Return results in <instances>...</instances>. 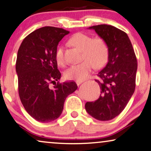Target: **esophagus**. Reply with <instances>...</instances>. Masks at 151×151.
<instances>
[{
    "label": "esophagus",
    "instance_id": "obj_1",
    "mask_svg": "<svg viewBox=\"0 0 151 151\" xmlns=\"http://www.w3.org/2000/svg\"><path fill=\"white\" fill-rule=\"evenodd\" d=\"M83 81H83V80H77V81H76V83L77 85H79L80 84H81Z\"/></svg>",
    "mask_w": 151,
    "mask_h": 151
}]
</instances>
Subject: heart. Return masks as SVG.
<instances>
[{"mask_svg":"<svg viewBox=\"0 0 151 151\" xmlns=\"http://www.w3.org/2000/svg\"><path fill=\"white\" fill-rule=\"evenodd\" d=\"M69 42L83 51L82 59L85 61L70 66L64 73L66 79L83 80L89 75L94 67L101 68L106 64L109 58V46L103 38L97 37L92 39L88 35L78 32L70 39ZM55 60L58 64H64V49L62 46L57 49Z\"/></svg>","mask_w":151,"mask_h":151,"instance_id":"heart-1","label":"heart"}]
</instances>
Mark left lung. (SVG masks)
<instances>
[{"label": "left lung", "instance_id": "obj_1", "mask_svg": "<svg viewBox=\"0 0 151 151\" xmlns=\"http://www.w3.org/2000/svg\"><path fill=\"white\" fill-rule=\"evenodd\" d=\"M96 31L109 46L108 63L98 73L101 94L95 102H87L85 110L99 121H109L118 116L132 98L136 87L137 60L127 34L106 24L88 28Z\"/></svg>", "mask_w": 151, "mask_h": 151}]
</instances>
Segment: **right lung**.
<instances>
[{"instance_id": "obj_1", "label": "right lung", "mask_w": 151, "mask_h": 151, "mask_svg": "<svg viewBox=\"0 0 151 151\" xmlns=\"http://www.w3.org/2000/svg\"><path fill=\"white\" fill-rule=\"evenodd\" d=\"M69 32L42 27L27 36L18 49L15 70L20 100L27 112L39 122L59 117L67 96L77 89L75 82H55L61 78L55 52L59 42ZM50 83H54L53 88Z\"/></svg>"}]
</instances>
